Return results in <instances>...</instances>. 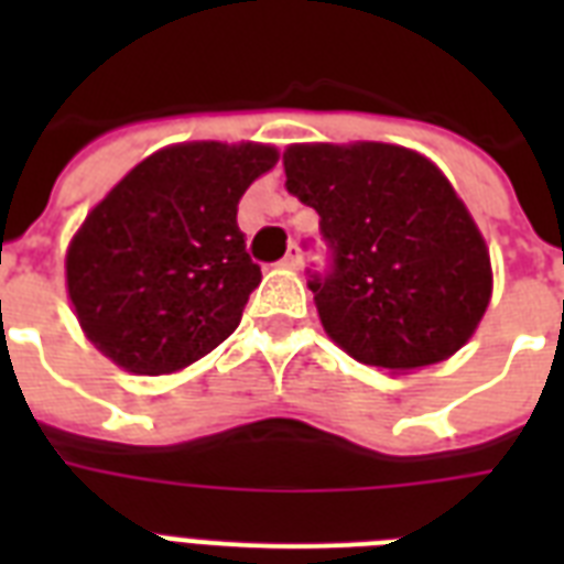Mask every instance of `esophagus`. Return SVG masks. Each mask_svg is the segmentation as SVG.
Segmentation results:
<instances>
[{"mask_svg": "<svg viewBox=\"0 0 564 564\" xmlns=\"http://www.w3.org/2000/svg\"><path fill=\"white\" fill-rule=\"evenodd\" d=\"M301 263H304V254H301L299 242H292L290 251H286V257L281 260V265H286V269H301Z\"/></svg>", "mask_w": 564, "mask_h": 564, "instance_id": "obj_1", "label": "esophagus"}]
</instances>
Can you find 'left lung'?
<instances>
[{"label":"left lung","instance_id":"left-lung-1","mask_svg":"<svg viewBox=\"0 0 564 564\" xmlns=\"http://www.w3.org/2000/svg\"><path fill=\"white\" fill-rule=\"evenodd\" d=\"M283 170L318 213L330 260L307 286L339 348L410 371L468 343L489 307V251L427 158L386 143L290 145Z\"/></svg>","mask_w":564,"mask_h":564}]
</instances>
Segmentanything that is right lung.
I'll return each mask as SVG.
<instances>
[{"label":"right lung","instance_id":"obj_1","mask_svg":"<svg viewBox=\"0 0 564 564\" xmlns=\"http://www.w3.org/2000/svg\"><path fill=\"white\" fill-rule=\"evenodd\" d=\"M274 163L272 145H170L93 207L66 251V286L105 357L134 375H170L237 330L263 278L237 207Z\"/></svg>","mask_w":564,"mask_h":564}]
</instances>
